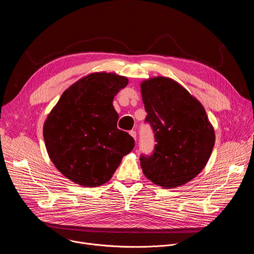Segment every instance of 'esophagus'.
<instances>
[{
	"label": "esophagus",
	"instance_id": "esophagus-1",
	"mask_svg": "<svg viewBox=\"0 0 254 254\" xmlns=\"http://www.w3.org/2000/svg\"><path fill=\"white\" fill-rule=\"evenodd\" d=\"M129 134H130L134 139H136V131H135V130H130V131H129Z\"/></svg>",
	"mask_w": 254,
	"mask_h": 254
}]
</instances>
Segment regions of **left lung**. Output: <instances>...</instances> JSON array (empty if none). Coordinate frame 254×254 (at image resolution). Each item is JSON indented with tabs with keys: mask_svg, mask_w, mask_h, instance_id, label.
<instances>
[{
	"mask_svg": "<svg viewBox=\"0 0 254 254\" xmlns=\"http://www.w3.org/2000/svg\"><path fill=\"white\" fill-rule=\"evenodd\" d=\"M140 90L156 141L153 153L139 158L142 172L166 189L184 185L204 169L215 143L204 107L171 78L148 79Z\"/></svg>",
	"mask_w": 254,
	"mask_h": 254,
	"instance_id": "obj_1",
	"label": "left lung"
}]
</instances>
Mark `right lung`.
I'll return each mask as SVG.
<instances>
[{
    "mask_svg": "<svg viewBox=\"0 0 254 254\" xmlns=\"http://www.w3.org/2000/svg\"><path fill=\"white\" fill-rule=\"evenodd\" d=\"M128 83L115 73L97 72L66 89L43 127L48 155L66 178L84 187L106 183L134 139L119 129L113 105L118 92Z\"/></svg>",
    "mask_w": 254,
    "mask_h": 254,
    "instance_id": "add662e5",
    "label": "right lung"
}]
</instances>
